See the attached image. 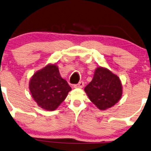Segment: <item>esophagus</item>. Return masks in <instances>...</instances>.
<instances>
[{"label":"esophagus","mask_w":151,"mask_h":151,"mask_svg":"<svg viewBox=\"0 0 151 151\" xmlns=\"http://www.w3.org/2000/svg\"><path fill=\"white\" fill-rule=\"evenodd\" d=\"M83 86H84V83L83 81H80L77 84H74V88H81L83 87Z\"/></svg>","instance_id":"obj_1"}]
</instances>
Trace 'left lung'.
Returning <instances> with one entry per match:
<instances>
[{
    "label": "left lung",
    "mask_w": 151,
    "mask_h": 151,
    "mask_svg": "<svg viewBox=\"0 0 151 151\" xmlns=\"http://www.w3.org/2000/svg\"><path fill=\"white\" fill-rule=\"evenodd\" d=\"M84 91L90 100L100 110H106L121 100L123 86L120 78L107 68L98 67Z\"/></svg>",
    "instance_id": "8db88e82"
}]
</instances>
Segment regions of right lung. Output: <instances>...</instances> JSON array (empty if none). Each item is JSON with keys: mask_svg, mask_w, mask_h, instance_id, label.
I'll use <instances>...</instances> for the list:
<instances>
[{"mask_svg": "<svg viewBox=\"0 0 151 151\" xmlns=\"http://www.w3.org/2000/svg\"><path fill=\"white\" fill-rule=\"evenodd\" d=\"M29 89L37 105L47 111L56 110L72 88L63 79L56 64H48L32 76Z\"/></svg>", "mask_w": 151, "mask_h": 151, "instance_id": "obj_1", "label": "right lung"}]
</instances>
